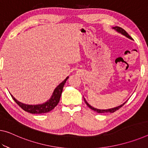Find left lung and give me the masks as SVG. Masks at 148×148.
<instances>
[{
  "instance_id": "obj_1",
  "label": "left lung",
  "mask_w": 148,
  "mask_h": 148,
  "mask_svg": "<svg viewBox=\"0 0 148 148\" xmlns=\"http://www.w3.org/2000/svg\"><path fill=\"white\" fill-rule=\"evenodd\" d=\"M112 28L114 29V30H115L116 32H117L118 33H119V34H120L124 36L125 37L128 38H129V39L133 40L132 38L130 37V35L128 34L124 30V29H122V28H120V27H119V26H114V27H112ZM84 101H85V103L87 104V105L88 107H89L90 109H92V110H94V111H95V112H98V113H105V112L113 113V112H114L116 110H119V108H121L122 106H123L124 104L127 102V101H125L123 104H120V105L118 106H116V107H114V108H108V109H99V108H94V107H93V106H90V104L87 103V101H86V99H85V98H84Z\"/></svg>"
}]
</instances>
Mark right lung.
Returning a JSON list of instances; mask_svg holds the SVG:
<instances>
[{"instance_id": "1", "label": "right lung", "mask_w": 148, "mask_h": 148, "mask_svg": "<svg viewBox=\"0 0 148 148\" xmlns=\"http://www.w3.org/2000/svg\"><path fill=\"white\" fill-rule=\"evenodd\" d=\"M69 77H67L64 81H63L60 84L57 86L55 89H54L53 93H52L51 97L49 100L42 104H27L22 103L15 99L12 95L10 94L11 97L16 103L18 104L20 107H21L26 112H28L31 114H42L46 113L49 111L53 110V109L58 105L60 100V97L61 93L63 91V88L64 87L65 83H66L67 80Z\"/></svg>"}]
</instances>
